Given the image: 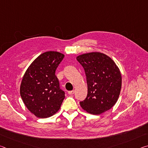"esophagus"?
I'll return each instance as SVG.
<instances>
[{
	"instance_id": "1",
	"label": "esophagus",
	"mask_w": 148,
	"mask_h": 148,
	"mask_svg": "<svg viewBox=\"0 0 148 148\" xmlns=\"http://www.w3.org/2000/svg\"><path fill=\"white\" fill-rule=\"evenodd\" d=\"M74 92H75V91H74V90H72V91H69V92H68V93H69V95H73V94H74Z\"/></svg>"
}]
</instances>
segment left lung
I'll use <instances>...</instances> for the list:
<instances>
[{"label": "left lung", "mask_w": 148, "mask_h": 148, "mask_svg": "<svg viewBox=\"0 0 148 148\" xmlns=\"http://www.w3.org/2000/svg\"><path fill=\"white\" fill-rule=\"evenodd\" d=\"M76 59L84 69L87 84V97L80 106L93 115L112 108L121 88V75L114 61L99 52L81 55Z\"/></svg>", "instance_id": "left-lung-1"}]
</instances>
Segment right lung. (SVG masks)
I'll return each instance as SVG.
<instances>
[{"label":"right lung","mask_w":148,"mask_h":148,"mask_svg":"<svg viewBox=\"0 0 148 148\" xmlns=\"http://www.w3.org/2000/svg\"><path fill=\"white\" fill-rule=\"evenodd\" d=\"M64 57L57 51L45 52L32 62L22 79L21 99L29 111L40 118L51 117L58 112L65 97L56 76Z\"/></svg>","instance_id":"add662e5"}]
</instances>
